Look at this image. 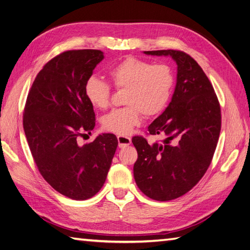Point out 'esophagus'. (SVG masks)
I'll use <instances>...</instances> for the list:
<instances>
[{
  "label": "esophagus",
  "instance_id": "34e87169",
  "mask_svg": "<svg viewBox=\"0 0 250 250\" xmlns=\"http://www.w3.org/2000/svg\"><path fill=\"white\" fill-rule=\"evenodd\" d=\"M117 140H118V146L119 148H125V146H129L132 142L131 137H127V136H123V135H119L117 136Z\"/></svg>",
  "mask_w": 250,
  "mask_h": 250
}]
</instances>
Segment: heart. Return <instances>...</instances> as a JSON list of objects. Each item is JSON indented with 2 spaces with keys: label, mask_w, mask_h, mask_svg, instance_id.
<instances>
[{
  "label": "heart",
  "mask_w": 250,
  "mask_h": 250,
  "mask_svg": "<svg viewBox=\"0 0 250 250\" xmlns=\"http://www.w3.org/2000/svg\"><path fill=\"white\" fill-rule=\"evenodd\" d=\"M108 79L117 89L125 88L124 104L104 115L101 120L104 130L127 135L142 123V114L156 116L168 105L174 87V74L165 63L127 57L107 70ZM84 96L95 108L104 110L110 104L111 87L98 77L92 76L84 84Z\"/></svg>",
  "instance_id": "heart-1"
}]
</instances>
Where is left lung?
<instances>
[{
	"mask_svg": "<svg viewBox=\"0 0 250 250\" xmlns=\"http://www.w3.org/2000/svg\"><path fill=\"white\" fill-rule=\"evenodd\" d=\"M145 54L172 57L177 77L169 105L148 126V134L165 139L150 145L143 136L132 138L138 153L134 178L152 200L171 201L187 193L206 173L220 136L221 107L208 77L188 54L173 49Z\"/></svg>",
	"mask_w": 250,
	"mask_h": 250,
	"instance_id": "8db88e82",
	"label": "left lung"
}]
</instances>
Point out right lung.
<instances>
[{
	"instance_id": "obj_1",
	"label": "right lung",
	"mask_w": 250,
	"mask_h": 250,
	"mask_svg": "<svg viewBox=\"0 0 250 250\" xmlns=\"http://www.w3.org/2000/svg\"><path fill=\"white\" fill-rule=\"evenodd\" d=\"M104 58L98 49L56 56L37 75L24 108V132L39 172L56 191L76 201L102 188L118 146L110 133L86 145L77 143L95 126L84 84Z\"/></svg>"
}]
</instances>
